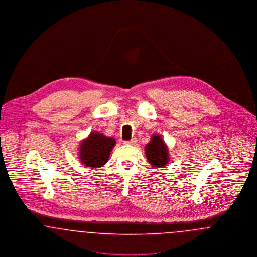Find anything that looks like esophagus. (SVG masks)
Segmentation results:
<instances>
[{"label":"esophagus","mask_w":257,"mask_h":257,"mask_svg":"<svg viewBox=\"0 0 257 257\" xmlns=\"http://www.w3.org/2000/svg\"><path fill=\"white\" fill-rule=\"evenodd\" d=\"M136 143H137V139H136V138L130 140V141H124V142H123L124 145H130V146H133Z\"/></svg>","instance_id":"esophagus-1"}]
</instances>
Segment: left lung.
<instances>
[{
  "mask_svg": "<svg viewBox=\"0 0 257 257\" xmlns=\"http://www.w3.org/2000/svg\"><path fill=\"white\" fill-rule=\"evenodd\" d=\"M145 150L147 161L152 167L161 168L169 164V149L160 135L151 136V140L145 147Z\"/></svg>",
  "mask_w": 257,
  "mask_h": 257,
  "instance_id": "8db88e82",
  "label": "left lung"
}]
</instances>
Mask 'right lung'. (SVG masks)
I'll use <instances>...</instances> for the list:
<instances>
[{"label": "right lung", "instance_id": "1", "mask_svg": "<svg viewBox=\"0 0 257 257\" xmlns=\"http://www.w3.org/2000/svg\"><path fill=\"white\" fill-rule=\"evenodd\" d=\"M114 146L113 138L93 131L80 145V161L88 168L103 167L108 162Z\"/></svg>", "mask_w": 257, "mask_h": 257}]
</instances>
